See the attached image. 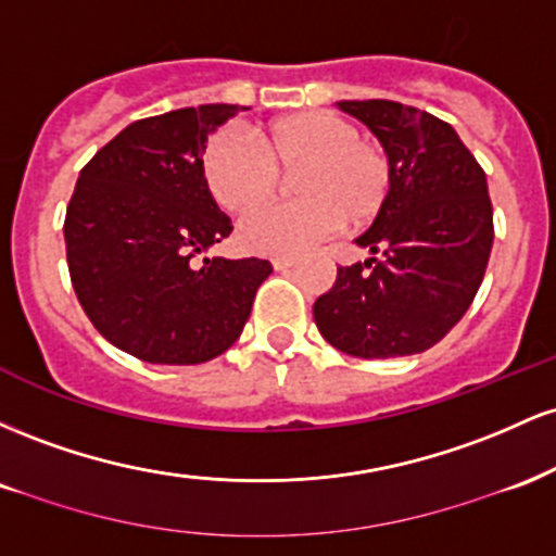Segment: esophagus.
<instances>
[{"instance_id": "esophagus-1", "label": "esophagus", "mask_w": 556, "mask_h": 556, "mask_svg": "<svg viewBox=\"0 0 556 556\" xmlns=\"http://www.w3.org/2000/svg\"><path fill=\"white\" fill-rule=\"evenodd\" d=\"M298 261L292 258V256H277V258H271V266L277 271H287V269H292V266H295Z\"/></svg>"}]
</instances>
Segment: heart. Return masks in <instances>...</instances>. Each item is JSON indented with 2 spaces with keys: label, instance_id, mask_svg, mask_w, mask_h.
<instances>
[{
  "label": "heart",
  "instance_id": "b5f03b06",
  "mask_svg": "<svg viewBox=\"0 0 556 556\" xmlns=\"http://www.w3.org/2000/svg\"><path fill=\"white\" fill-rule=\"evenodd\" d=\"M258 146L219 132L203 149V177L222 208L248 214L276 192L279 170H295L298 199L258 210L242 225L256 253H300L342 225L363 227L392 193V156L334 112H295L261 127Z\"/></svg>",
  "mask_w": 556,
  "mask_h": 556
}]
</instances>
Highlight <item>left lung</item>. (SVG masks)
<instances>
[{
  "instance_id": "8db88e82",
  "label": "left lung",
  "mask_w": 556,
  "mask_h": 556,
  "mask_svg": "<svg viewBox=\"0 0 556 556\" xmlns=\"http://www.w3.org/2000/svg\"><path fill=\"white\" fill-rule=\"evenodd\" d=\"M392 156L387 206L361 235L374 258L340 266L314 303L324 340L355 358L424 353L465 316L486 274V175L455 127L400 101H340Z\"/></svg>"
}]
</instances>
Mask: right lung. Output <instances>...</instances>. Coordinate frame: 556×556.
Wrapping results in <instances>:
<instances>
[{"label":"right lung","mask_w":556,"mask_h":556,"mask_svg":"<svg viewBox=\"0 0 556 556\" xmlns=\"http://www.w3.org/2000/svg\"><path fill=\"white\" fill-rule=\"evenodd\" d=\"M242 110L138 119L80 169L65 216L70 279L99 334L132 358L195 366L222 355L271 274L264 258L195 261L232 232L203 177V149Z\"/></svg>","instance_id":"1"}]
</instances>
